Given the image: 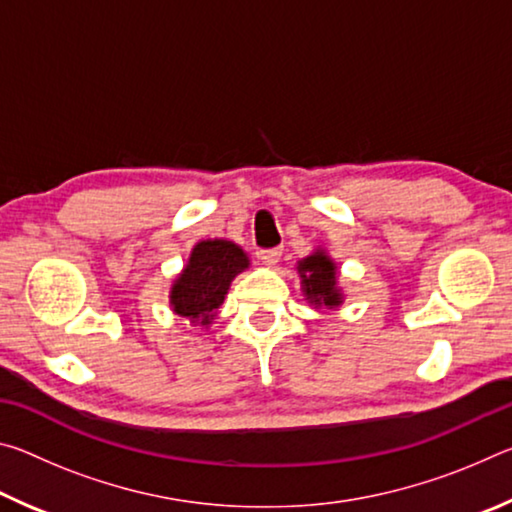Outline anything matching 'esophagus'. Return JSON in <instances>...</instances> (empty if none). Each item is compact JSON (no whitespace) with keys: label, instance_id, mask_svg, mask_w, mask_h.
Segmentation results:
<instances>
[{"label":"esophagus","instance_id":"esophagus-1","mask_svg":"<svg viewBox=\"0 0 512 512\" xmlns=\"http://www.w3.org/2000/svg\"><path fill=\"white\" fill-rule=\"evenodd\" d=\"M257 257L262 259V264H266V266H275L277 262H280L282 250H280V248H264V250H259Z\"/></svg>","mask_w":512,"mask_h":512}]
</instances>
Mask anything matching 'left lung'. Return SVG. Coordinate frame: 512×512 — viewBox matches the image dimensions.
Returning a JSON list of instances; mask_svg holds the SVG:
<instances>
[{
	"mask_svg": "<svg viewBox=\"0 0 512 512\" xmlns=\"http://www.w3.org/2000/svg\"><path fill=\"white\" fill-rule=\"evenodd\" d=\"M302 277V287H305L307 298L314 305L334 307L341 302V293L336 289V266L332 259L323 253H316L298 264Z\"/></svg>",
	"mask_w": 512,
	"mask_h": 512,
	"instance_id": "obj_1",
	"label": "left lung"
}]
</instances>
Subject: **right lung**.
<instances>
[{
  "instance_id": "add662e5",
  "label": "right lung",
  "mask_w": 512,
  "mask_h": 512,
  "mask_svg": "<svg viewBox=\"0 0 512 512\" xmlns=\"http://www.w3.org/2000/svg\"><path fill=\"white\" fill-rule=\"evenodd\" d=\"M248 268L246 253L223 239L201 241L189 257L183 275L171 289V305L178 316L210 325L214 311L223 305L235 275Z\"/></svg>"
}]
</instances>
